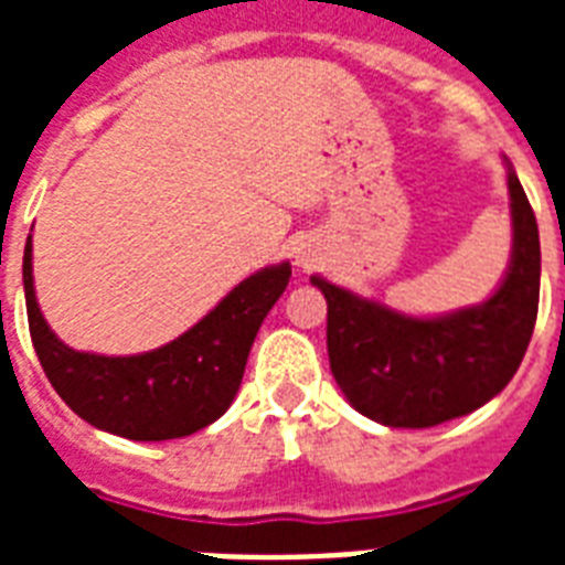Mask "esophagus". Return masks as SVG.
Segmentation results:
<instances>
[{"label":"esophagus","mask_w":565,"mask_h":565,"mask_svg":"<svg viewBox=\"0 0 565 565\" xmlns=\"http://www.w3.org/2000/svg\"><path fill=\"white\" fill-rule=\"evenodd\" d=\"M296 264L310 266L313 264V255H310V252H305V248H299V252H296Z\"/></svg>","instance_id":"34e87169"}]
</instances>
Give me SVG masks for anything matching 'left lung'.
<instances>
[{
  "label": "left lung",
  "instance_id": "left-lung-1",
  "mask_svg": "<svg viewBox=\"0 0 565 565\" xmlns=\"http://www.w3.org/2000/svg\"><path fill=\"white\" fill-rule=\"evenodd\" d=\"M508 188L510 269L478 308L416 319L313 278L328 301L331 372L354 411L390 428H434L478 411L516 375L540 308V231L513 170Z\"/></svg>",
  "mask_w": 565,
  "mask_h": 565
}]
</instances>
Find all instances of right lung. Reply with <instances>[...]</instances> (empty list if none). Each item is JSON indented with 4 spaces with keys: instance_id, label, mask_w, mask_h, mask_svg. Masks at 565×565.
Segmentation results:
<instances>
[{
    "instance_id": "right-lung-1",
    "label": "right lung",
    "mask_w": 565,
    "mask_h": 565,
    "mask_svg": "<svg viewBox=\"0 0 565 565\" xmlns=\"http://www.w3.org/2000/svg\"><path fill=\"white\" fill-rule=\"evenodd\" d=\"M290 281V264L239 281L179 340L131 358L75 352L40 313L31 278V234L22 255L25 310L38 361L55 393L93 428L161 443L190 437L228 411L246 372L257 328Z\"/></svg>"
}]
</instances>
